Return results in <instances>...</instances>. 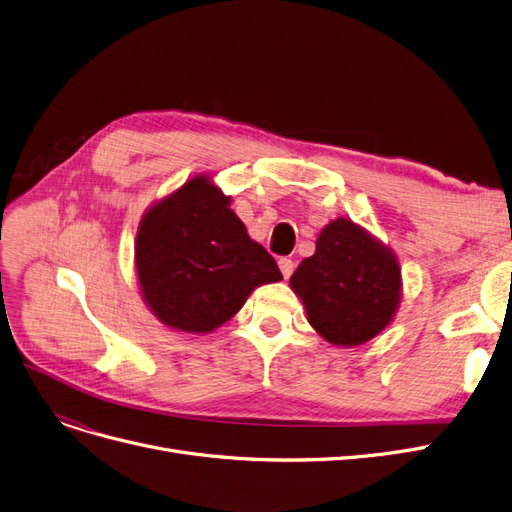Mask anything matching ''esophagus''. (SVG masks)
Instances as JSON below:
<instances>
[{
    "label": "esophagus",
    "instance_id": "esophagus-1",
    "mask_svg": "<svg viewBox=\"0 0 512 512\" xmlns=\"http://www.w3.org/2000/svg\"><path fill=\"white\" fill-rule=\"evenodd\" d=\"M279 271L283 275V279H290V275L294 273V262L290 258H279Z\"/></svg>",
    "mask_w": 512,
    "mask_h": 512
}]
</instances>
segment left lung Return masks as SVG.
I'll use <instances>...</instances> for the list:
<instances>
[{
	"label": "left lung",
	"instance_id": "obj_1",
	"mask_svg": "<svg viewBox=\"0 0 512 512\" xmlns=\"http://www.w3.org/2000/svg\"><path fill=\"white\" fill-rule=\"evenodd\" d=\"M290 288L313 330L330 344L351 349L391 325L403 279L386 243L351 218H336L321 229L315 254L298 264Z\"/></svg>",
	"mask_w": 512,
	"mask_h": 512
}]
</instances>
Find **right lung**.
<instances>
[{
	"label": "right lung",
	"instance_id": "1",
	"mask_svg": "<svg viewBox=\"0 0 512 512\" xmlns=\"http://www.w3.org/2000/svg\"><path fill=\"white\" fill-rule=\"evenodd\" d=\"M134 264L140 296L170 330L210 334L250 294L281 277L208 174H195L142 214Z\"/></svg>",
	"mask_w": 512,
	"mask_h": 512
}]
</instances>
